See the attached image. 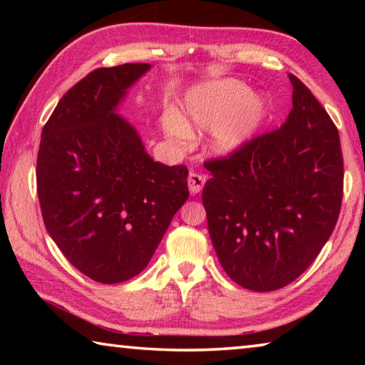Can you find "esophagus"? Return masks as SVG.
Returning <instances> with one entry per match:
<instances>
[{"mask_svg":"<svg viewBox=\"0 0 365 365\" xmlns=\"http://www.w3.org/2000/svg\"><path fill=\"white\" fill-rule=\"evenodd\" d=\"M206 183V177L201 174H196V172H190L188 175V190L191 195H197L202 190Z\"/></svg>","mask_w":365,"mask_h":365,"instance_id":"1","label":"esophagus"}]
</instances>
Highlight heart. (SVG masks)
Here are the masks:
<instances>
[{
	"mask_svg": "<svg viewBox=\"0 0 365 365\" xmlns=\"http://www.w3.org/2000/svg\"><path fill=\"white\" fill-rule=\"evenodd\" d=\"M265 101L235 78L197 85L183 96L178 113L168 109L160 125L172 145L183 146L193 130H211L209 146L219 156H230L252 140L262 125Z\"/></svg>",
	"mask_w": 365,
	"mask_h": 365,
	"instance_id": "1",
	"label": "heart"
}]
</instances>
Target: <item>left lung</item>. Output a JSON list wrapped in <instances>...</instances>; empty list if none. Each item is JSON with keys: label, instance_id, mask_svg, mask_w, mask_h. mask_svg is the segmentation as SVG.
Wrapping results in <instances>:
<instances>
[{"label": "left lung", "instance_id": "obj_1", "mask_svg": "<svg viewBox=\"0 0 365 365\" xmlns=\"http://www.w3.org/2000/svg\"><path fill=\"white\" fill-rule=\"evenodd\" d=\"M279 130L207 163L209 237L230 279L252 292L287 287L314 262L338 220L343 156L330 115L294 76Z\"/></svg>", "mask_w": 365, "mask_h": 365}]
</instances>
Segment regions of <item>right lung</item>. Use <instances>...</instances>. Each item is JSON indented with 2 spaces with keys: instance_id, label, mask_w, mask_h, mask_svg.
Here are the masks:
<instances>
[{
  "instance_id": "1",
  "label": "right lung",
  "mask_w": 365,
  "mask_h": 365,
  "mask_svg": "<svg viewBox=\"0 0 365 365\" xmlns=\"http://www.w3.org/2000/svg\"><path fill=\"white\" fill-rule=\"evenodd\" d=\"M151 64L90 72L43 127L36 187L43 220L73 267L100 283L138 275L188 200L185 165L154 163L119 115Z\"/></svg>"
}]
</instances>
